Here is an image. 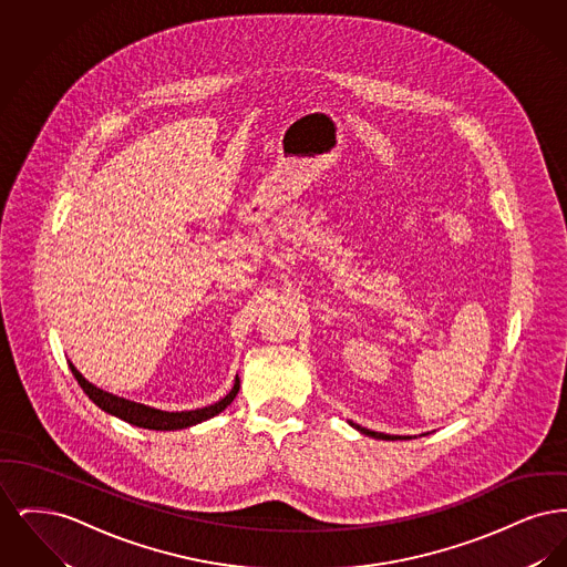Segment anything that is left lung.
I'll return each instance as SVG.
<instances>
[{
    "instance_id": "8db88e82",
    "label": "left lung",
    "mask_w": 567,
    "mask_h": 567,
    "mask_svg": "<svg viewBox=\"0 0 567 567\" xmlns=\"http://www.w3.org/2000/svg\"><path fill=\"white\" fill-rule=\"evenodd\" d=\"M351 425L357 430V432L365 433V435L377 437V440H408L405 435H389V433H378L372 432V430H365V427H359V425H354V423H351Z\"/></svg>"
}]
</instances>
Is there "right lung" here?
Segmentation results:
<instances>
[{"label": "right lung", "instance_id": "right-lung-1", "mask_svg": "<svg viewBox=\"0 0 567 567\" xmlns=\"http://www.w3.org/2000/svg\"><path fill=\"white\" fill-rule=\"evenodd\" d=\"M70 370H72V374L79 380L82 391L89 395V400L93 404L100 405L109 414H114V416L127 421L130 425L144 427V430H157V432L185 430V427L197 425L202 421H208V419H213L215 414L223 412L227 405L231 404L234 398L240 391V378H236L234 389L216 404L206 405V408H199V410H189V412H165V410H157V408H151V405L135 404L132 400H125V398H118V395H112L109 391L97 389L95 384H91L86 378L82 377L72 363H70Z\"/></svg>", "mask_w": 567, "mask_h": 567}]
</instances>
